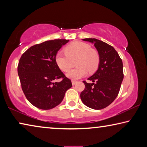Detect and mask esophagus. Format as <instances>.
Segmentation results:
<instances>
[{
  "label": "esophagus",
  "instance_id": "obj_1",
  "mask_svg": "<svg viewBox=\"0 0 147 147\" xmlns=\"http://www.w3.org/2000/svg\"><path fill=\"white\" fill-rule=\"evenodd\" d=\"M78 82L77 81H75V80H72V84H73V86H74V85H75V84Z\"/></svg>",
  "mask_w": 147,
  "mask_h": 147
}]
</instances>
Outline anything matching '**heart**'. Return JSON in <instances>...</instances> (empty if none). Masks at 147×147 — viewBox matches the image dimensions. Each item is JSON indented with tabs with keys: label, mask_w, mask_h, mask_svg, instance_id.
<instances>
[{
	"label": "heart",
	"mask_w": 147,
	"mask_h": 147,
	"mask_svg": "<svg viewBox=\"0 0 147 147\" xmlns=\"http://www.w3.org/2000/svg\"><path fill=\"white\" fill-rule=\"evenodd\" d=\"M65 53L58 52L56 54L55 61L62 71H67L71 67V59L78 58L75 69L69 70L66 74L69 78L78 80L85 76L88 70L93 73L98 68L100 56L98 52L92 49L89 45L81 41H75L65 49Z\"/></svg>",
	"instance_id": "b5f03b06"
}]
</instances>
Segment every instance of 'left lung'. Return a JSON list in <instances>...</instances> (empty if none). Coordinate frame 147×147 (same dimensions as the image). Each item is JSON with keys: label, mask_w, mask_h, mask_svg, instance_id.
<instances>
[{"label": "left lung", "mask_w": 147, "mask_h": 147, "mask_svg": "<svg viewBox=\"0 0 147 147\" xmlns=\"http://www.w3.org/2000/svg\"><path fill=\"white\" fill-rule=\"evenodd\" d=\"M83 40L94 44L100 61L97 71L88 78L93 83L83 81L85 89L80 98L89 108L102 109L112 103L118 95L124 78L123 61L115 49L105 42L94 38Z\"/></svg>", "instance_id": "8db88e82"}]
</instances>
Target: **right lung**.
I'll list each match as a JSON object with an SVG mask.
<instances>
[{
	"label": "right lung",
	"mask_w": 147,
	"mask_h": 147,
	"mask_svg": "<svg viewBox=\"0 0 147 147\" xmlns=\"http://www.w3.org/2000/svg\"><path fill=\"white\" fill-rule=\"evenodd\" d=\"M69 39H54L31 47L21 56L17 71L22 89L30 102L41 109L59 105L72 87L71 80L57 66L56 54ZM61 78L59 83H54Z\"/></svg>",
	"instance_id": "add662e5"
}]
</instances>
